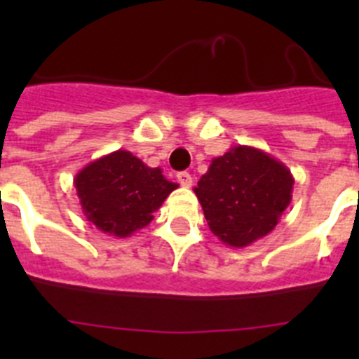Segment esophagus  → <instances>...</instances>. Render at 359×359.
<instances>
[{"label":"esophagus","instance_id":"1","mask_svg":"<svg viewBox=\"0 0 359 359\" xmlns=\"http://www.w3.org/2000/svg\"><path fill=\"white\" fill-rule=\"evenodd\" d=\"M177 182L182 187H190L192 185V176L189 172H180L177 174Z\"/></svg>","mask_w":359,"mask_h":359}]
</instances>
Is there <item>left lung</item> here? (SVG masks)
Wrapping results in <instances>:
<instances>
[{
    "label": "left lung",
    "mask_w": 359,
    "mask_h": 359,
    "mask_svg": "<svg viewBox=\"0 0 359 359\" xmlns=\"http://www.w3.org/2000/svg\"><path fill=\"white\" fill-rule=\"evenodd\" d=\"M294 177L286 165L252 145H236L212 160L194 187L212 233L231 248H246L280 221Z\"/></svg>",
    "instance_id": "left-lung-1"
}]
</instances>
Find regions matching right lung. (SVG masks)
<instances>
[{"instance_id": "add662e5", "label": "right lung", "mask_w": 359, "mask_h": 359, "mask_svg": "<svg viewBox=\"0 0 359 359\" xmlns=\"http://www.w3.org/2000/svg\"><path fill=\"white\" fill-rule=\"evenodd\" d=\"M88 221L100 231L129 237L152 221L177 183L160 167L151 169L133 152L118 149L91 161L73 180Z\"/></svg>"}]
</instances>
